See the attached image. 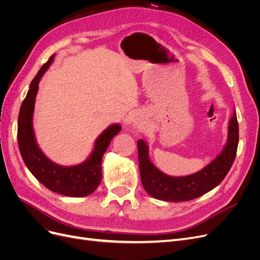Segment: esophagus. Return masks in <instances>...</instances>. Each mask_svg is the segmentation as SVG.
I'll use <instances>...</instances> for the list:
<instances>
[{
	"label": "esophagus",
	"instance_id": "34e87169",
	"mask_svg": "<svg viewBox=\"0 0 260 260\" xmlns=\"http://www.w3.org/2000/svg\"><path fill=\"white\" fill-rule=\"evenodd\" d=\"M137 125H138V124H137Z\"/></svg>",
	"mask_w": 260,
	"mask_h": 260
}]
</instances>
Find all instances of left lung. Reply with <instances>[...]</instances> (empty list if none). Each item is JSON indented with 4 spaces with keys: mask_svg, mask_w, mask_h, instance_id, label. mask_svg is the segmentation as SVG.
Segmentation results:
<instances>
[{
    "mask_svg": "<svg viewBox=\"0 0 260 260\" xmlns=\"http://www.w3.org/2000/svg\"><path fill=\"white\" fill-rule=\"evenodd\" d=\"M239 144V123L233 113L228 127V140L222 152L205 168L185 177H171L164 174L149 159L148 146L138 141L139 168L144 190L156 200L186 202L206 194L225 178L237 155Z\"/></svg>",
    "mask_w": 260,
    "mask_h": 260,
    "instance_id": "1",
    "label": "left lung"
}]
</instances>
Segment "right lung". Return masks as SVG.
Wrapping results in <instances>:
<instances>
[{"label": "right lung", "instance_id": "obj_1", "mask_svg": "<svg viewBox=\"0 0 260 260\" xmlns=\"http://www.w3.org/2000/svg\"><path fill=\"white\" fill-rule=\"evenodd\" d=\"M55 55L39 70L31 81L18 115L17 141L23 162L35 178L52 192L72 198H84L96 190L102 180V158L113 138L121 130L119 123L109 125L101 133L93 152L85 161L76 166H60L50 160L38 146L32 128L35 102L39 82L48 70Z\"/></svg>", "mask_w": 260, "mask_h": 260}]
</instances>
